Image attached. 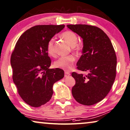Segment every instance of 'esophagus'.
<instances>
[{
	"mask_svg": "<svg viewBox=\"0 0 130 130\" xmlns=\"http://www.w3.org/2000/svg\"><path fill=\"white\" fill-rule=\"evenodd\" d=\"M70 75H71L70 72H68V71H65V77L69 76Z\"/></svg>",
	"mask_w": 130,
	"mask_h": 130,
	"instance_id": "34e87169",
	"label": "esophagus"
}]
</instances>
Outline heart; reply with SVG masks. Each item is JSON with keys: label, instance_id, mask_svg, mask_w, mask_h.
Segmentation results:
<instances>
[{"label": "heart", "instance_id": "1", "mask_svg": "<svg viewBox=\"0 0 130 130\" xmlns=\"http://www.w3.org/2000/svg\"><path fill=\"white\" fill-rule=\"evenodd\" d=\"M62 37L71 46H75L78 42V36L74 32L72 31H66L62 34ZM54 38H51L49 40L47 43L46 50L51 56L55 55V51L54 49ZM75 61V58L72 55L63 56L60 57L57 61L54 62V67L61 68L64 70H69L72 67V63Z\"/></svg>", "mask_w": 130, "mask_h": 130}]
</instances>
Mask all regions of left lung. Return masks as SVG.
<instances>
[{"mask_svg":"<svg viewBox=\"0 0 130 130\" xmlns=\"http://www.w3.org/2000/svg\"><path fill=\"white\" fill-rule=\"evenodd\" d=\"M67 27L83 39V55L77 69L87 75L72 72L76 83L72 88L75 100L92 105L104 99L112 87L116 76L117 57L112 43L98 27L87 25H68Z\"/></svg>","mask_w":130,"mask_h":130,"instance_id":"left-lung-1","label":"left lung"}]
</instances>
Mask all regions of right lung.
I'll return each mask as SVG.
<instances>
[{
    "mask_svg": "<svg viewBox=\"0 0 130 130\" xmlns=\"http://www.w3.org/2000/svg\"><path fill=\"white\" fill-rule=\"evenodd\" d=\"M65 25H37L28 29L18 39L10 58L13 81L19 95L33 107L51 99L53 85L64 76L59 68L49 69L51 61L46 50L49 40Z\"/></svg>",
    "mask_w": 130,
    "mask_h": 130,
    "instance_id": "1",
    "label": "right lung"
}]
</instances>
